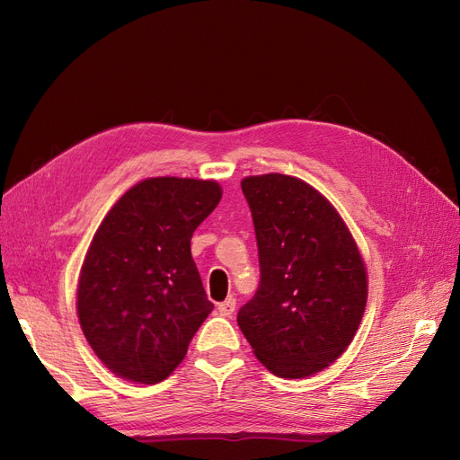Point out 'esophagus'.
Here are the masks:
<instances>
[{"instance_id": "1", "label": "esophagus", "mask_w": 460, "mask_h": 460, "mask_svg": "<svg viewBox=\"0 0 460 460\" xmlns=\"http://www.w3.org/2000/svg\"><path fill=\"white\" fill-rule=\"evenodd\" d=\"M236 309V300L233 296H229L227 300H224L222 304H217V311H220L222 317H231Z\"/></svg>"}]
</instances>
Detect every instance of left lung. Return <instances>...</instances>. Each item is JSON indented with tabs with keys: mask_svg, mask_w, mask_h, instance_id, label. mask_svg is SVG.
Segmentation results:
<instances>
[{
	"mask_svg": "<svg viewBox=\"0 0 460 460\" xmlns=\"http://www.w3.org/2000/svg\"><path fill=\"white\" fill-rule=\"evenodd\" d=\"M261 281L236 323L261 364L281 378L311 376L350 345L367 304V272L332 203L281 173L246 177Z\"/></svg>",
	"mask_w": 460,
	"mask_h": 460,
	"instance_id": "left-lung-1",
	"label": "left lung"
}]
</instances>
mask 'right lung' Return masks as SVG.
I'll return each instance as SVG.
<instances>
[{"instance_id":"right-lung-1","label":"right lung","mask_w":460,"mask_h":460,"mask_svg":"<svg viewBox=\"0 0 460 460\" xmlns=\"http://www.w3.org/2000/svg\"><path fill=\"white\" fill-rule=\"evenodd\" d=\"M220 199L216 181L145 179L96 229L76 305L87 343L115 375L156 384L184 359L214 307L190 240Z\"/></svg>"}]
</instances>
